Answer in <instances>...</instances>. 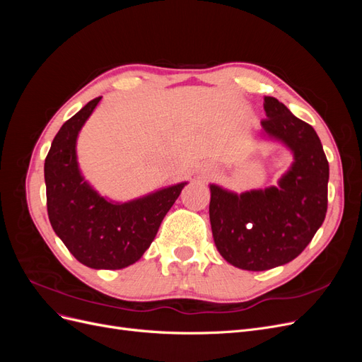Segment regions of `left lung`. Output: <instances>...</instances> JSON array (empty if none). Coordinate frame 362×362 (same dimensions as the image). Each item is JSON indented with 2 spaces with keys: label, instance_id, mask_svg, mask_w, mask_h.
I'll list each match as a JSON object with an SVG mask.
<instances>
[{
  "label": "left lung",
  "instance_id": "1",
  "mask_svg": "<svg viewBox=\"0 0 362 362\" xmlns=\"http://www.w3.org/2000/svg\"><path fill=\"white\" fill-rule=\"evenodd\" d=\"M264 133L287 145L294 161L278 187L242 194L211 184L210 222L221 255L238 269L287 264L308 246L327 210L329 164L314 128L276 98H264Z\"/></svg>",
  "mask_w": 362,
  "mask_h": 362
}]
</instances>
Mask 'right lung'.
I'll list each match as a JSON object with an SVG mask.
<instances>
[{
	"label": "right lung",
	"instance_id": "right-lung-1",
	"mask_svg": "<svg viewBox=\"0 0 362 362\" xmlns=\"http://www.w3.org/2000/svg\"><path fill=\"white\" fill-rule=\"evenodd\" d=\"M100 101L101 96L87 103L52 140L45 158L47 208L54 233L81 264L116 270L134 264L145 254L187 182L125 204L98 194L81 177L75 145Z\"/></svg>",
	"mask_w": 362,
	"mask_h": 362
}]
</instances>
